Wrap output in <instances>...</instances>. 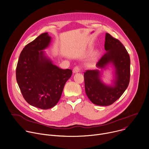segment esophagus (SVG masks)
I'll list each match as a JSON object with an SVG mask.
<instances>
[{
  "mask_svg": "<svg viewBox=\"0 0 149 149\" xmlns=\"http://www.w3.org/2000/svg\"><path fill=\"white\" fill-rule=\"evenodd\" d=\"M80 68H79V67H78V66H75L74 68V69H73V72L74 73H77V72H79L80 71Z\"/></svg>",
  "mask_w": 149,
  "mask_h": 149,
  "instance_id": "1",
  "label": "esophagus"
}]
</instances>
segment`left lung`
I'll use <instances>...</instances> for the list:
<instances>
[{
    "label": "left lung",
    "instance_id": "8db88e82",
    "mask_svg": "<svg viewBox=\"0 0 149 149\" xmlns=\"http://www.w3.org/2000/svg\"><path fill=\"white\" fill-rule=\"evenodd\" d=\"M104 48L107 51L97 63L99 68H104L111 63L115 69L112 86L104 84L98 70L84 72L85 90L90 101L95 105L107 106L114 103L129 86L130 77V59L128 52L121 42L108 33L105 34Z\"/></svg>",
    "mask_w": 149,
    "mask_h": 149
}]
</instances>
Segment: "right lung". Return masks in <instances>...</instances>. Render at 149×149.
Masks as SVG:
<instances>
[{
    "label": "right lung",
    "instance_id": "add662e5",
    "mask_svg": "<svg viewBox=\"0 0 149 149\" xmlns=\"http://www.w3.org/2000/svg\"><path fill=\"white\" fill-rule=\"evenodd\" d=\"M51 38L42 33L21 52L16 70V81L26 101L35 107L47 110L58 103L72 70L54 65L42 50Z\"/></svg>",
    "mask_w": 149,
    "mask_h": 149
}]
</instances>
